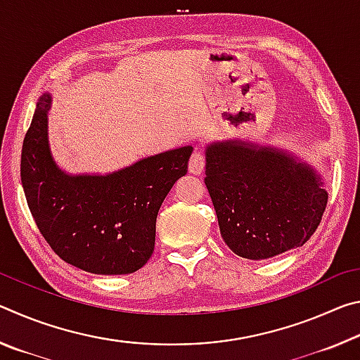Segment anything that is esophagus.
Segmentation results:
<instances>
[{"mask_svg":"<svg viewBox=\"0 0 360 360\" xmlns=\"http://www.w3.org/2000/svg\"><path fill=\"white\" fill-rule=\"evenodd\" d=\"M205 168V157L200 150H195L188 160V172L192 174H202Z\"/></svg>","mask_w":360,"mask_h":360,"instance_id":"34e87169","label":"esophagus"}]
</instances>
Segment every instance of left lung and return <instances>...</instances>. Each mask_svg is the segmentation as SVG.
Masks as SVG:
<instances>
[{"instance_id": "1", "label": "left lung", "mask_w": 360, "mask_h": 360, "mask_svg": "<svg viewBox=\"0 0 360 360\" xmlns=\"http://www.w3.org/2000/svg\"><path fill=\"white\" fill-rule=\"evenodd\" d=\"M205 160L219 229L236 255L270 259L311 238L328 193L322 174L300 155L227 138L206 144Z\"/></svg>"}]
</instances>
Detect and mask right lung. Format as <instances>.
<instances>
[{"instance_id": "obj_1", "label": "right lung", "mask_w": 360, "mask_h": 360, "mask_svg": "<svg viewBox=\"0 0 360 360\" xmlns=\"http://www.w3.org/2000/svg\"><path fill=\"white\" fill-rule=\"evenodd\" d=\"M52 95L36 103L23 139L20 178L36 225L58 257L95 275H129L148 264L155 221L192 146L139 158L111 173H70L49 141Z\"/></svg>"}]
</instances>
